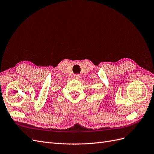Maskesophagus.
<instances>
[{
  "instance_id": "obj_1",
  "label": "esophagus",
  "mask_w": 154,
  "mask_h": 154,
  "mask_svg": "<svg viewBox=\"0 0 154 154\" xmlns=\"http://www.w3.org/2000/svg\"><path fill=\"white\" fill-rule=\"evenodd\" d=\"M74 78L76 79V80H78V79L80 78V75H79V74H74Z\"/></svg>"
}]
</instances>
